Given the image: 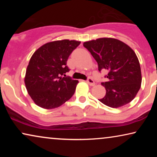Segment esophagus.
I'll list each match as a JSON object with an SVG mask.
<instances>
[{"label": "esophagus", "mask_w": 157, "mask_h": 157, "mask_svg": "<svg viewBox=\"0 0 157 157\" xmlns=\"http://www.w3.org/2000/svg\"><path fill=\"white\" fill-rule=\"evenodd\" d=\"M86 83L89 86H94L95 85V82H94V81L92 78H88V80L86 81Z\"/></svg>", "instance_id": "obj_1"}]
</instances>
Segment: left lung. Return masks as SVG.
I'll list each match as a JSON object with an SVG mask.
<instances>
[{
	"mask_svg": "<svg viewBox=\"0 0 157 157\" xmlns=\"http://www.w3.org/2000/svg\"><path fill=\"white\" fill-rule=\"evenodd\" d=\"M97 62L98 71H109L101 83L106 95L98 99L111 108H119L135 98L141 88V72L138 58L125 43L113 38H100L83 43Z\"/></svg>",
	"mask_w": 157,
	"mask_h": 157,
	"instance_id": "8db88e82",
	"label": "left lung"
}]
</instances>
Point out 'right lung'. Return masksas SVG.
<instances>
[{
    "mask_svg": "<svg viewBox=\"0 0 157 157\" xmlns=\"http://www.w3.org/2000/svg\"><path fill=\"white\" fill-rule=\"evenodd\" d=\"M80 44L75 40H55L44 44L32 55L24 82L37 106L45 109L57 108L74 95L78 81L66 77L69 71L66 62Z\"/></svg>",
    "mask_w": 157,
    "mask_h": 157,
    "instance_id": "1",
    "label": "right lung"
}]
</instances>
